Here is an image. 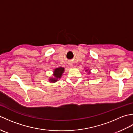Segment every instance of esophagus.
Here are the masks:
<instances>
[{"label": "esophagus", "instance_id": "esophagus-1", "mask_svg": "<svg viewBox=\"0 0 133 133\" xmlns=\"http://www.w3.org/2000/svg\"><path fill=\"white\" fill-rule=\"evenodd\" d=\"M70 66H72V64H70Z\"/></svg>", "mask_w": 133, "mask_h": 133}]
</instances>
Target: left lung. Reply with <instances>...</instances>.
<instances>
[{
    "mask_svg": "<svg viewBox=\"0 0 133 133\" xmlns=\"http://www.w3.org/2000/svg\"><path fill=\"white\" fill-rule=\"evenodd\" d=\"M86 71H87V70H86ZM89 74H90V72H89Z\"/></svg>",
    "mask_w": 133,
    "mask_h": 133,
    "instance_id": "8db88e82",
    "label": "left lung"
}]
</instances>
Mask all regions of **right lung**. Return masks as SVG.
Segmentation results:
<instances>
[{
	"instance_id": "add662e5",
	"label": "right lung",
	"mask_w": 133,
	"mask_h": 133,
	"mask_svg": "<svg viewBox=\"0 0 133 133\" xmlns=\"http://www.w3.org/2000/svg\"><path fill=\"white\" fill-rule=\"evenodd\" d=\"M64 69L63 67H59V68H56L54 70V78H51L49 79V81L50 82H52L54 83L56 82V81H58L59 79H60L61 78V76L63 74V73L64 72Z\"/></svg>"
}]
</instances>
